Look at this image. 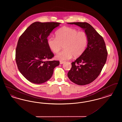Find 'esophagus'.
Masks as SVG:
<instances>
[{
    "instance_id": "esophagus-1",
    "label": "esophagus",
    "mask_w": 122,
    "mask_h": 122,
    "mask_svg": "<svg viewBox=\"0 0 122 122\" xmlns=\"http://www.w3.org/2000/svg\"><path fill=\"white\" fill-rule=\"evenodd\" d=\"M64 61H60V64H64Z\"/></svg>"
}]
</instances>
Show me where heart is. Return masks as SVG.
I'll list each match as a JSON object with an SVG mask.
<instances>
[{
    "label": "heart",
    "instance_id": "1",
    "mask_svg": "<svg viewBox=\"0 0 122 122\" xmlns=\"http://www.w3.org/2000/svg\"><path fill=\"white\" fill-rule=\"evenodd\" d=\"M47 45L52 52L57 53L62 49L63 51L58 53L55 58L59 60H66L80 56L86 49L88 37L83 31H78L71 27L64 26L56 32V37H49Z\"/></svg>",
    "mask_w": 122,
    "mask_h": 122
}]
</instances>
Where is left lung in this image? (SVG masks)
I'll return each mask as SVG.
<instances>
[{"mask_svg": "<svg viewBox=\"0 0 122 122\" xmlns=\"http://www.w3.org/2000/svg\"><path fill=\"white\" fill-rule=\"evenodd\" d=\"M85 30L88 37L86 48L72 62L68 73L70 80L77 85L89 84L95 80L106 62L107 51L103 37L86 22H71Z\"/></svg>", "mask_w": 122, "mask_h": 122, "instance_id": "left-lung-1", "label": "left lung"}]
</instances>
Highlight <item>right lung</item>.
I'll return each mask as SVG.
<instances>
[{"label":"right lung","instance_id":"add662e5","mask_svg":"<svg viewBox=\"0 0 122 122\" xmlns=\"http://www.w3.org/2000/svg\"><path fill=\"white\" fill-rule=\"evenodd\" d=\"M60 23L35 22L21 35L15 51V61L20 73L28 81L41 84L52 77L59 61H50L54 54L48 46L47 37Z\"/></svg>","mask_w":122,"mask_h":122}]
</instances>
